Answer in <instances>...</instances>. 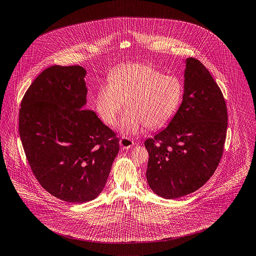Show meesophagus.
I'll return each instance as SVG.
<instances>
[{"mask_svg": "<svg viewBox=\"0 0 256 256\" xmlns=\"http://www.w3.org/2000/svg\"><path fill=\"white\" fill-rule=\"evenodd\" d=\"M119 144L122 146V148L128 150V148H132L134 146V142L132 140L129 139V138L123 137V138H121L120 140H119Z\"/></svg>", "mask_w": 256, "mask_h": 256, "instance_id": "34e87169", "label": "esophagus"}]
</instances>
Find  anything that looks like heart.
<instances>
[{"mask_svg":"<svg viewBox=\"0 0 256 256\" xmlns=\"http://www.w3.org/2000/svg\"><path fill=\"white\" fill-rule=\"evenodd\" d=\"M108 85L96 96V110L102 121L110 126L117 123L123 112L119 131L124 136L135 135L144 126L158 128L177 112L183 96L179 78L144 64H128L114 70Z\"/></svg>","mask_w":256,"mask_h":256,"instance_id":"b5f03b06","label":"heart"}]
</instances>
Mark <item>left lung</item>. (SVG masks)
<instances>
[{
	"instance_id": "obj_1",
	"label": "left lung",
	"mask_w": 256,
	"mask_h": 256,
	"mask_svg": "<svg viewBox=\"0 0 256 256\" xmlns=\"http://www.w3.org/2000/svg\"><path fill=\"white\" fill-rule=\"evenodd\" d=\"M183 100L168 126L144 142L150 154L146 181L163 198H177L204 186L222 158L228 116L210 71L186 60Z\"/></svg>"
}]
</instances>
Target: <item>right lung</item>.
I'll list each match as a JSON object with an SVG mask.
<instances>
[{"mask_svg":"<svg viewBox=\"0 0 256 256\" xmlns=\"http://www.w3.org/2000/svg\"><path fill=\"white\" fill-rule=\"evenodd\" d=\"M87 72L80 66L44 70L24 94L20 136L33 174L46 192L73 204L104 190L119 139L85 110Z\"/></svg>","mask_w":256,"mask_h":256,"instance_id":"obj_1","label":"right lung"}]
</instances>
